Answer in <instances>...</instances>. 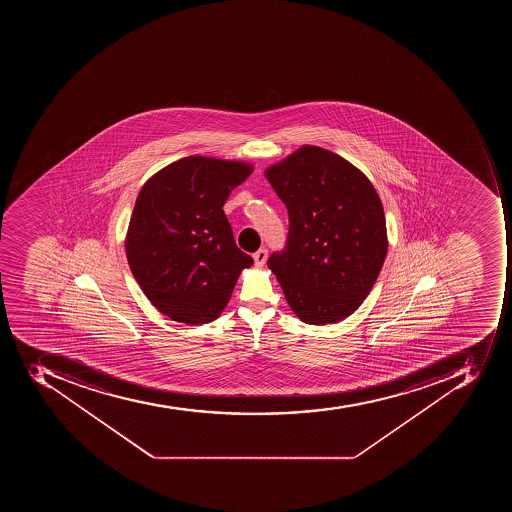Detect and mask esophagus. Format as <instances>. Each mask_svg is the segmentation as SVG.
<instances>
[{
    "label": "esophagus",
    "instance_id": "esophagus-1",
    "mask_svg": "<svg viewBox=\"0 0 512 512\" xmlns=\"http://www.w3.org/2000/svg\"><path fill=\"white\" fill-rule=\"evenodd\" d=\"M254 262H256V266H264L267 261V250L266 248H261V250L256 251L253 254Z\"/></svg>",
    "mask_w": 512,
    "mask_h": 512
}]
</instances>
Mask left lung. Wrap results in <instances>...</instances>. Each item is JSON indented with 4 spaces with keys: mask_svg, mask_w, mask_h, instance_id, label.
<instances>
[{
    "mask_svg": "<svg viewBox=\"0 0 512 512\" xmlns=\"http://www.w3.org/2000/svg\"><path fill=\"white\" fill-rule=\"evenodd\" d=\"M264 174L290 216L285 251L267 266L299 320L341 322L367 298L386 259L378 192L359 168L317 145H302Z\"/></svg>",
    "mask_w": 512,
    "mask_h": 512,
    "instance_id": "8db88e82",
    "label": "left lung"
}]
</instances>
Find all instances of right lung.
I'll use <instances>...</instances> for the list:
<instances>
[{
    "label": "right lung",
    "mask_w": 512,
    "mask_h": 512,
    "mask_svg": "<svg viewBox=\"0 0 512 512\" xmlns=\"http://www.w3.org/2000/svg\"><path fill=\"white\" fill-rule=\"evenodd\" d=\"M251 173L245 161L194 155L160 169L137 195L125 240L129 269L174 322L216 320L240 272L253 266L222 210Z\"/></svg>",
    "instance_id": "obj_1"
}]
</instances>
